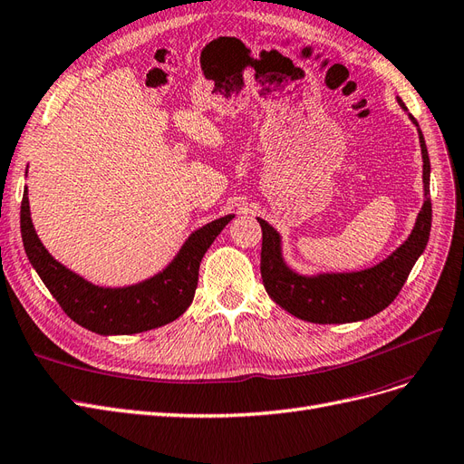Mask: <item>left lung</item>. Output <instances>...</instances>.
I'll use <instances>...</instances> for the list:
<instances>
[{"label": "left lung", "instance_id": "8db88e82", "mask_svg": "<svg viewBox=\"0 0 464 464\" xmlns=\"http://www.w3.org/2000/svg\"><path fill=\"white\" fill-rule=\"evenodd\" d=\"M399 103L401 108H405L401 98ZM411 119L414 125H418L412 115ZM418 137H420L424 160V206L407 241L390 258L370 267V270L354 274H324L318 277L298 276L291 272L281 258V241L277 231L267 226L264 219H258L262 227V281L267 295L281 308L312 324H347L366 320L395 301L414 262L424 252L431 229V200L428 198L430 158L420 129H418Z\"/></svg>", "mask_w": 464, "mask_h": 464}]
</instances>
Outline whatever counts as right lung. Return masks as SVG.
Returning <instances> with one entry per match:
<instances>
[{
  "mask_svg": "<svg viewBox=\"0 0 464 464\" xmlns=\"http://www.w3.org/2000/svg\"><path fill=\"white\" fill-rule=\"evenodd\" d=\"M233 218H219L194 231L166 270L123 289L96 287L50 256L33 227L26 190L21 202V235L28 260L72 322L100 335H129L166 325L190 306L202 256Z\"/></svg>",
  "mask_w": 464,
  "mask_h": 464,
  "instance_id": "obj_1",
  "label": "right lung"
}]
</instances>
